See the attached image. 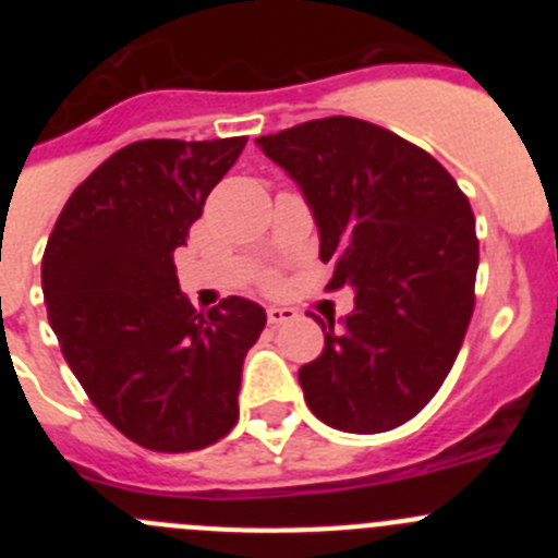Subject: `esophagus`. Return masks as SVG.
Wrapping results in <instances>:
<instances>
[{"label": "esophagus", "instance_id": "34e87169", "mask_svg": "<svg viewBox=\"0 0 558 558\" xmlns=\"http://www.w3.org/2000/svg\"><path fill=\"white\" fill-rule=\"evenodd\" d=\"M295 310L290 307H268V324H274V327H279V324H288V322H295Z\"/></svg>", "mask_w": 558, "mask_h": 558}]
</instances>
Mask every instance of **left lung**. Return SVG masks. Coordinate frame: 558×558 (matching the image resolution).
<instances>
[{"label":"left lung","mask_w":558,"mask_h":558,"mask_svg":"<svg viewBox=\"0 0 558 558\" xmlns=\"http://www.w3.org/2000/svg\"><path fill=\"white\" fill-rule=\"evenodd\" d=\"M299 184L318 236L327 288L354 310L315 322L324 352L299 368L324 425L386 433L405 425L450 374L475 307L477 236L470 201L430 153L372 122L327 117L259 136Z\"/></svg>","instance_id":"left-lung-1"}]
</instances>
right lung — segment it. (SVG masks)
Wrapping results in <instances>:
<instances>
[{"label":"right lung","mask_w":558,"mask_h":558,"mask_svg":"<svg viewBox=\"0 0 558 558\" xmlns=\"http://www.w3.org/2000/svg\"><path fill=\"white\" fill-rule=\"evenodd\" d=\"M245 142H133L72 192L47 240L41 288L63 357L97 411L145 450H204L240 416L265 310L229 295L198 313L172 251Z\"/></svg>","instance_id":"1"}]
</instances>
